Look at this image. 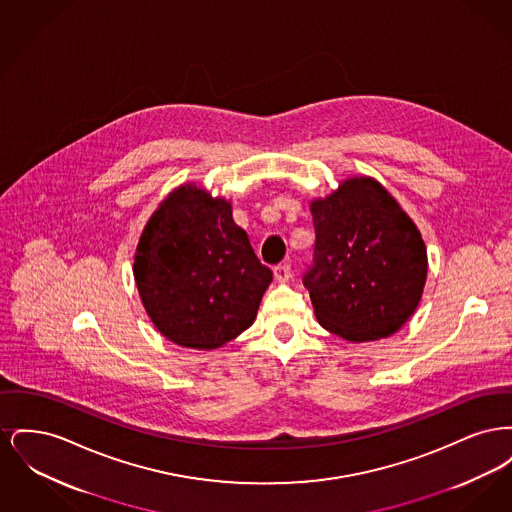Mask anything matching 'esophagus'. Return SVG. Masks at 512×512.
<instances>
[{
	"label": "esophagus",
	"mask_w": 512,
	"mask_h": 512,
	"mask_svg": "<svg viewBox=\"0 0 512 512\" xmlns=\"http://www.w3.org/2000/svg\"><path fill=\"white\" fill-rule=\"evenodd\" d=\"M274 278L280 282V284H286L290 278H292V268L288 265H276L274 267Z\"/></svg>",
	"instance_id": "obj_1"
}]
</instances>
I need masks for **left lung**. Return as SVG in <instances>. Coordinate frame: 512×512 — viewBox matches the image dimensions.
Segmentation results:
<instances>
[{"mask_svg": "<svg viewBox=\"0 0 512 512\" xmlns=\"http://www.w3.org/2000/svg\"><path fill=\"white\" fill-rule=\"evenodd\" d=\"M315 253L303 286L322 328L347 341L395 334L414 313L428 274L426 245L390 192L368 176L311 203Z\"/></svg>", "mask_w": 512, "mask_h": 512, "instance_id": "left-lung-1", "label": "left lung"}]
</instances>
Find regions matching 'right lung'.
I'll list each match as a JSON object with an SVG mask.
<instances>
[{"label":"right lung","mask_w":512,"mask_h":512,"mask_svg":"<svg viewBox=\"0 0 512 512\" xmlns=\"http://www.w3.org/2000/svg\"><path fill=\"white\" fill-rule=\"evenodd\" d=\"M134 280L147 315L167 340L207 351L253 324L272 270L261 265L232 219L230 201L186 184L147 220Z\"/></svg>","instance_id":"obj_1"}]
</instances>
